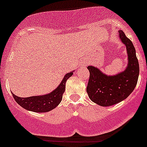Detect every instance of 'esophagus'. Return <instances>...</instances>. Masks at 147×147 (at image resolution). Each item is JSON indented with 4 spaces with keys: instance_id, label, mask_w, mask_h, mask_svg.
<instances>
[{
    "instance_id": "esophagus-1",
    "label": "esophagus",
    "mask_w": 147,
    "mask_h": 147,
    "mask_svg": "<svg viewBox=\"0 0 147 147\" xmlns=\"http://www.w3.org/2000/svg\"><path fill=\"white\" fill-rule=\"evenodd\" d=\"M83 65V66H85V65H84V64H83V65Z\"/></svg>"
}]
</instances>
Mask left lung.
<instances>
[{"instance_id":"8db88e82","label":"left lung","mask_w":147,"mask_h":147,"mask_svg":"<svg viewBox=\"0 0 147 147\" xmlns=\"http://www.w3.org/2000/svg\"><path fill=\"white\" fill-rule=\"evenodd\" d=\"M119 37L127 48L128 65L123 72L115 76H107L94 66H88L90 77L87 93L92 102L108 107L129 96L136 88L139 74V64L136 49L125 34L119 31Z\"/></svg>"}]
</instances>
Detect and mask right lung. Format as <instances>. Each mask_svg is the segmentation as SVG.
<instances>
[{
    "label": "right lung",
    "mask_w": 147,
    "mask_h": 147,
    "mask_svg": "<svg viewBox=\"0 0 147 147\" xmlns=\"http://www.w3.org/2000/svg\"><path fill=\"white\" fill-rule=\"evenodd\" d=\"M73 75L72 72L67 73L64 76L60 85L54 91L49 94L38 96H30L27 98H21L15 96L12 93V96L17 103L20 105L26 110L33 111L36 113H45L55 108L61 102L62 95L65 90V83L67 80Z\"/></svg>",
    "instance_id": "1"
}]
</instances>
